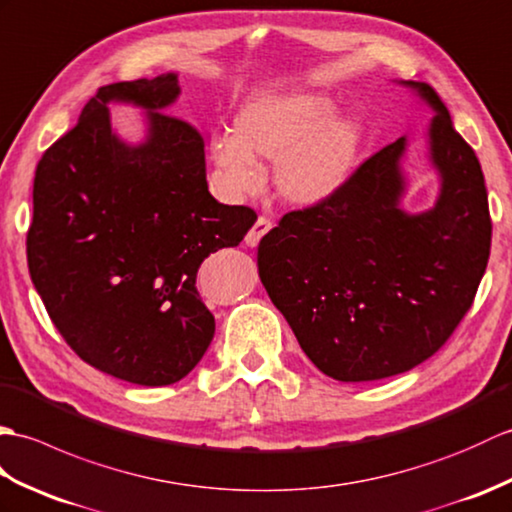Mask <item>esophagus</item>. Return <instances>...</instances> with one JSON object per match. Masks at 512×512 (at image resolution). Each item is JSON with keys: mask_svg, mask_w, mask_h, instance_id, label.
<instances>
[{"mask_svg": "<svg viewBox=\"0 0 512 512\" xmlns=\"http://www.w3.org/2000/svg\"><path fill=\"white\" fill-rule=\"evenodd\" d=\"M269 230H271V221L265 219V217H258L256 223L252 225V230H249L247 236H245V245L247 247H258L260 238H263Z\"/></svg>", "mask_w": 512, "mask_h": 512, "instance_id": "34e87169", "label": "esophagus"}]
</instances>
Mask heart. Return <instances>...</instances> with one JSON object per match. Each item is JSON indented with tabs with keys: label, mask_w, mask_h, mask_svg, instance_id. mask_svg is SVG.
Listing matches in <instances>:
<instances>
[{
	"label": "heart",
	"mask_w": 512,
	"mask_h": 512,
	"mask_svg": "<svg viewBox=\"0 0 512 512\" xmlns=\"http://www.w3.org/2000/svg\"><path fill=\"white\" fill-rule=\"evenodd\" d=\"M337 111V100L320 92L260 94L236 113L234 133L212 140V164L241 195L258 186L256 160L276 162L278 195L293 206H317L348 184L366 140L363 124Z\"/></svg>",
	"instance_id": "heart-1"
}]
</instances>
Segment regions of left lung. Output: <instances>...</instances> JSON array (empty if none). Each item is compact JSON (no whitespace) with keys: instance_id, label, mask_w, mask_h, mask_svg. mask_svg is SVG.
<instances>
[{"instance_id":"1","label":"left lung","mask_w":512,"mask_h":512,"mask_svg":"<svg viewBox=\"0 0 512 512\" xmlns=\"http://www.w3.org/2000/svg\"><path fill=\"white\" fill-rule=\"evenodd\" d=\"M436 113L427 162L436 203L407 212V135L363 162L324 203L295 210L258 245V274L317 368L377 381L429 359L471 309L491 254L478 157L425 83L401 81Z\"/></svg>"}]
</instances>
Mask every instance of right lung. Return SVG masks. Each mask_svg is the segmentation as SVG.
<instances>
[{
  "label": "right lung",
  "instance_id": "1",
  "mask_svg": "<svg viewBox=\"0 0 512 512\" xmlns=\"http://www.w3.org/2000/svg\"><path fill=\"white\" fill-rule=\"evenodd\" d=\"M179 94L173 72L100 87L41 157L26 241L34 289L70 348L151 388L184 379L206 355L214 315L197 271L256 221L210 195L206 138L164 113ZM109 104L145 111L140 143L112 131Z\"/></svg>",
  "mask_w": 512,
  "mask_h": 512
}]
</instances>
